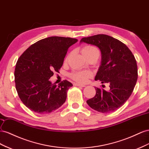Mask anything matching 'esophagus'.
<instances>
[{
	"label": "esophagus",
	"instance_id": "34e87169",
	"mask_svg": "<svg viewBox=\"0 0 149 149\" xmlns=\"http://www.w3.org/2000/svg\"><path fill=\"white\" fill-rule=\"evenodd\" d=\"M75 86H77V87H86V86H84V85H80L79 84H74Z\"/></svg>",
	"mask_w": 149,
	"mask_h": 149
}]
</instances>
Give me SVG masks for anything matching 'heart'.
<instances>
[{
	"label": "heart",
	"instance_id": "b5f03b06",
	"mask_svg": "<svg viewBox=\"0 0 149 149\" xmlns=\"http://www.w3.org/2000/svg\"><path fill=\"white\" fill-rule=\"evenodd\" d=\"M94 51H98V50L93 46L87 45L82 49V52L83 54H85L94 52ZM69 56V55H68L65 61H67ZM92 76V73L89 71H73L70 74V77L75 81L80 84H86L87 82L88 79L91 78Z\"/></svg>",
	"mask_w": 149,
	"mask_h": 149
}]
</instances>
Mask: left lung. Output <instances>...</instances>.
Wrapping results in <instances>:
<instances>
[{
    "label": "left lung",
    "instance_id": "obj_1",
    "mask_svg": "<svg viewBox=\"0 0 149 149\" xmlns=\"http://www.w3.org/2000/svg\"><path fill=\"white\" fill-rule=\"evenodd\" d=\"M83 42L100 49L102 62L95 80L108 83L110 87L109 91L97 87L95 96L87 103L101 113L117 110L128 100L137 82L138 69L135 57L125 44L107 35L84 37L80 40Z\"/></svg>",
    "mask_w": 149,
    "mask_h": 149
}]
</instances>
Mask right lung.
Segmentation results:
<instances>
[{
  "label": "right lung",
  "mask_w": 149,
  "mask_h": 149,
  "mask_svg": "<svg viewBox=\"0 0 149 149\" xmlns=\"http://www.w3.org/2000/svg\"><path fill=\"white\" fill-rule=\"evenodd\" d=\"M77 39L50 37L31 45L18 58L15 68V88L23 104L39 114L50 113L65 102L73 86L67 80L58 86L49 79L59 72L69 47Z\"/></svg>",
  "instance_id": "add662e5"
}]
</instances>
